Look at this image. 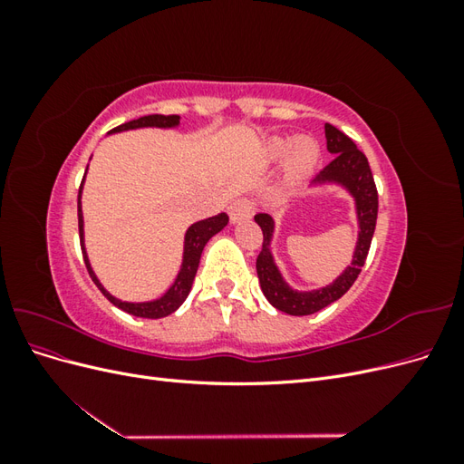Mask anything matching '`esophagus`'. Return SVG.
I'll list each match as a JSON object with an SVG mask.
<instances>
[{"mask_svg": "<svg viewBox=\"0 0 464 464\" xmlns=\"http://www.w3.org/2000/svg\"><path fill=\"white\" fill-rule=\"evenodd\" d=\"M251 203L247 199H237L228 207V215H230V222L237 224L242 220H247L251 217Z\"/></svg>", "mask_w": 464, "mask_h": 464, "instance_id": "1", "label": "esophagus"}]
</instances>
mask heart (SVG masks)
<instances>
[{
	"instance_id": "heart-1",
	"label": "heart",
	"mask_w": 464,
	"mask_h": 464,
	"mask_svg": "<svg viewBox=\"0 0 464 464\" xmlns=\"http://www.w3.org/2000/svg\"><path fill=\"white\" fill-rule=\"evenodd\" d=\"M261 159L265 162L283 160L286 178L300 179L314 172L321 159V145L312 135L271 137L261 147Z\"/></svg>"
}]
</instances>
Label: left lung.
Here are the masks:
<instances>
[{"mask_svg":"<svg viewBox=\"0 0 464 464\" xmlns=\"http://www.w3.org/2000/svg\"><path fill=\"white\" fill-rule=\"evenodd\" d=\"M327 150L333 154V160L312 179V188L336 186L344 189L354 201V213L358 224V237L354 254L346 269L336 276L333 283L315 290H296L292 288L286 278L280 273L275 261L271 242L275 236V218L266 213L256 215V222L263 230V249L257 257V276L265 298L276 310L288 315H312L329 304L343 298L348 288L354 285L363 263H366L370 244L377 220V189L366 154L358 150L354 141L339 131L331 123H325Z\"/></svg>","mask_w":464,"mask_h":464,"instance_id":"left-lung-1","label":"left lung"}]
</instances>
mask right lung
<instances>
[{
	"label": "right lung",
	"mask_w": 464,
	"mask_h": 464,
	"mask_svg": "<svg viewBox=\"0 0 464 464\" xmlns=\"http://www.w3.org/2000/svg\"><path fill=\"white\" fill-rule=\"evenodd\" d=\"M179 125V116H160V114H152V116H143L139 120L128 121L118 125L116 130L108 131V135L111 133H121V131H130V130H145V128H157V130H176ZM87 176V172H85ZM85 176H82L81 188H79V199H77V215H79V237H81V249H82V257H85V265L87 271L92 278V283L98 286L104 296L114 304L120 310L128 312L135 317H145V319H160L174 314L178 307L186 302L188 294L193 286V278L198 275V266H199V259L203 254V247L207 246V242L213 237L215 234H218L224 227L228 224V215L220 213L217 217H208L205 220H198L193 222L191 227L186 230L184 236V254H181V265L179 271L174 278V283L170 285L160 298L157 300H149V302H125L120 300L102 286L101 280H98L96 273L92 271V265L89 261L87 256V247H85V220H82V205H81V195H82V184H85Z\"/></svg>",
	"instance_id": "1"
}]
</instances>
